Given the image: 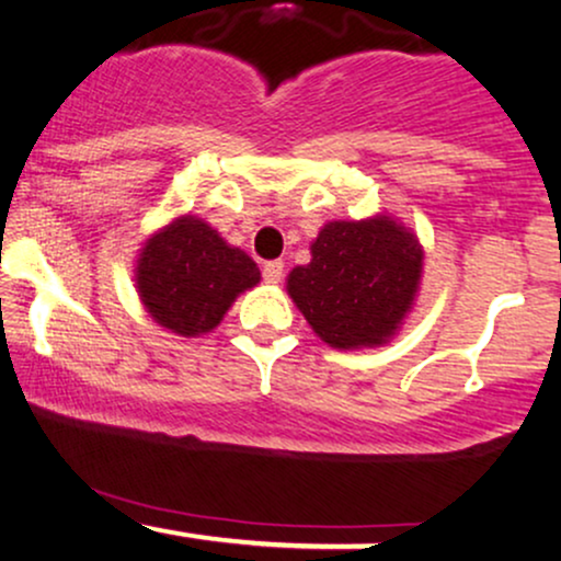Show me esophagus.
<instances>
[{
	"label": "esophagus",
	"instance_id": "1",
	"mask_svg": "<svg viewBox=\"0 0 561 561\" xmlns=\"http://www.w3.org/2000/svg\"><path fill=\"white\" fill-rule=\"evenodd\" d=\"M282 276H285V263H282V261H266V263H263V279L272 282V285H274V282H279Z\"/></svg>",
	"mask_w": 561,
	"mask_h": 561
}]
</instances>
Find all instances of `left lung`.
Here are the masks:
<instances>
[{"mask_svg":"<svg viewBox=\"0 0 561 561\" xmlns=\"http://www.w3.org/2000/svg\"><path fill=\"white\" fill-rule=\"evenodd\" d=\"M311 263L289 272L287 293L332 347L382 345L411 308L422 248L388 216L332 221L311 244Z\"/></svg>","mask_w":561,"mask_h":561,"instance_id":"1","label":"left lung"}]
</instances>
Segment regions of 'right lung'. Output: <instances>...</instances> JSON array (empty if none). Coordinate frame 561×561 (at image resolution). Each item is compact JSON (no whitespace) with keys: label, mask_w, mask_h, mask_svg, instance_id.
Here are the masks:
<instances>
[{"label":"right lung","mask_w":561,"mask_h":561,"mask_svg":"<svg viewBox=\"0 0 561 561\" xmlns=\"http://www.w3.org/2000/svg\"><path fill=\"white\" fill-rule=\"evenodd\" d=\"M261 272L216 229L182 216L147 240L137 263V287L150 317L165 330L195 337L210 332Z\"/></svg>","instance_id":"add662e5"}]
</instances>
